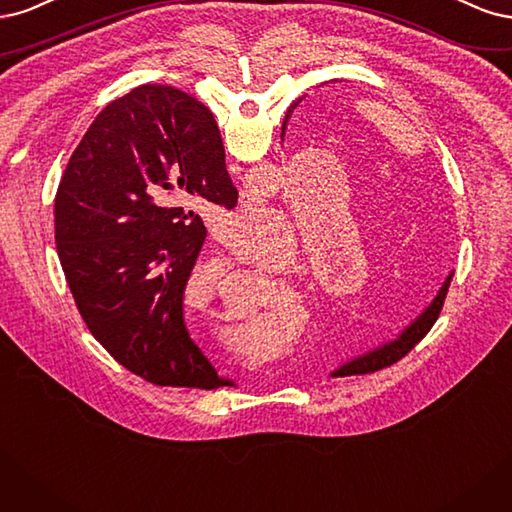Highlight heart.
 Here are the masks:
<instances>
[{
	"label": "heart",
	"instance_id": "obj_1",
	"mask_svg": "<svg viewBox=\"0 0 512 512\" xmlns=\"http://www.w3.org/2000/svg\"><path fill=\"white\" fill-rule=\"evenodd\" d=\"M261 217L270 221V225L276 227L274 234L266 242L244 246V259L253 263L255 268L270 270V272L291 268L293 261H295V240H293V234H291V229H289L285 217L276 210H263ZM202 270L208 272V266H204ZM268 300H270V287H266V291H263L259 302L266 304Z\"/></svg>",
	"mask_w": 512,
	"mask_h": 512
}]
</instances>
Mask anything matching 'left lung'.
<instances>
[{"label": "left lung", "mask_w": 512, "mask_h": 512, "mask_svg": "<svg viewBox=\"0 0 512 512\" xmlns=\"http://www.w3.org/2000/svg\"><path fill=\"white\" fill-rule=\"evenodd\" d=\"M451 278H453V274H449L447 280H444L438 295L434 298V302L427 306L421 312V315L415 321H412L398 338L391 340V342H385V344L378 346V349H372V351L359 355V357H355L351 361H346V364H342L338 370L332 372V376L370 374V372L383 370V368L395 364V361H400L412 349V346H415L427 332H430L432 325L436 323L440 310H442V304H444V298H447Z\"/></svg>", "instance_id": "left-lung-1"}]
</instances>
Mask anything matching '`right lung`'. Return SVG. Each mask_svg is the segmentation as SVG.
I'll return each mask as SVG.
<instances>
[{"instance_id":"obj_1","label":"right lung","mask_w":512,"mask_h":512,"mask_svg":"<svg viewBox=\"0 0 512 512\" xmlns=\"http://www.w3.org/2000/svg\"><path fill=\"white\" fill-rule=\"evenodd\" d=\"M206 204H238L219 127L204 104L166 85H142L97 114L57 189L55 242L80 317L153 385H234L185 325Z\"/></svg>"}]
</instances>
